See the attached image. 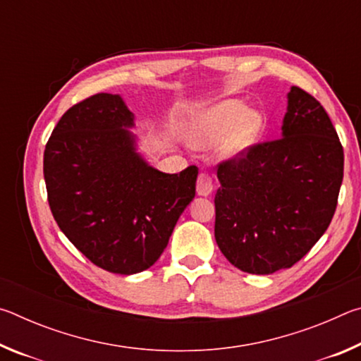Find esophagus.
<instances>
[{"label": "esophagus", "mask_w": 361, "mask_h": 361, "mask_svg": "<svg viewBox=\"0 0 361 361\" xmlns=\"http://www.w3.org/2000/svg\"><path fill=\"white\" fill-rule=\"evenodd\" d=\"M197 194L199 195H209L213 191V181L209 172H200L197 178Z\"/></svg>", "instance_id": "esophagus-1"}]
</instances>
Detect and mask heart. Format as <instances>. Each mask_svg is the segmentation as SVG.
I'll return each instance as SVG.
<instances>
[{
    "label": "heart",
    "mask_w": 361,
    "mask_h": 361,
    "mask_svg": "<svg viewBox=\"0 0 361 361\" xmlns=\"http://www.w3.org/2000/svg\"><path fill=\"white\" fill-rule=\"evenodd\" d=\"M262 124V116L258 111H247L243 102L226 100L202 116L195 127V140L199 143L216 142L229 132L224 142V151L239 154L259 135Z\"/></svg>",
    "instance_id": "b5f03b06"
}]
</instances>
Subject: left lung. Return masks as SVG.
Returning a JSON list of instances; mask_svg holds the SVG:
<instances>
[{"label":"left lung","instance_id":"left-lung-1","mask_svg":"<svg viewBox=\"0 0 361 361\" xmlns=\"http://www.w3.org/2000/svg\"><path fill=\"white\" fill-rule=\"evenodd\" d=\"M344 151L325 108L293 85L282 137L218 164L215 239L248 274L288 269L325 234L338 205Z\"/></svg>","mask_w":361,"mask_h":361}]
</instances>
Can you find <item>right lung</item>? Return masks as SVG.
<instances>
[{
    "label": "right lung",
    "mask_w": 361,
    "mask_h": 361,
    "mask_svg": "<svg viewBox=\"0 0 361 361\" xmlns=\"http://www.w3.org/2000/svg\"><path fill=\"white\" fill-rule=\"evenodd\" d=\"M119 95L95 94L60 118L44 149L47 202L59 228L95 266L130 276L151 267L195 195L199 169L149 167L126 127Z\"/></svg>",
    "instance_id": "right-lung-1"
}]
</instances>
